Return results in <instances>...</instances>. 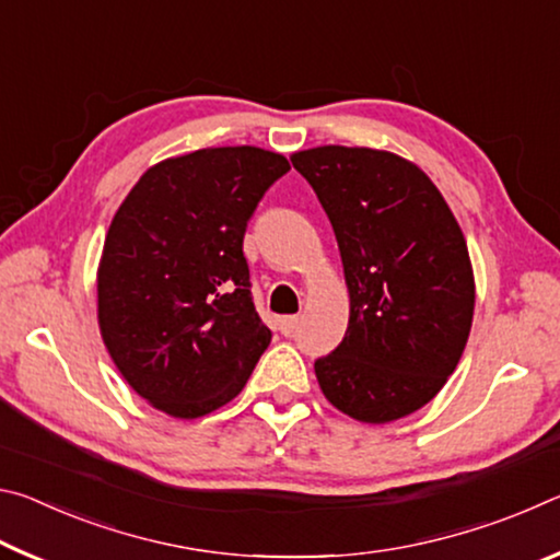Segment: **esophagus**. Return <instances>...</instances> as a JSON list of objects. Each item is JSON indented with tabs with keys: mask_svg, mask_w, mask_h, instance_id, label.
<instances>
[{
	"mask_svg": "<svg viewBox=\"0 0 560 560\" xmlns=\"http://www.w3.org/2000/svg\"><path fill=\"white\" fill-rule=\"evenodd\" d=\"M299 324H301L299 316H283V318L279 320V328H281L283 336H293V330L299 328Z\"/></svg>",
	"mask_w": 560,
	"mask_h": 560,
	"instance_id": "obj_1",
	"label": "esophagus"
}]
</instances>
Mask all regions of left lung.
Masks as SVG:
<instances>
[{
	"mask_svg": "<svg viewBox=\"0 0 560 560\" xmlns=\"http://www.w3.org/2000/svg\"><path fill=\"white\" fill-rule=\"evenodd\" d=\"M336 232L348 330L316 360L326 400L385 424L438 395L467 346L474 271L457 220L432 179L387 150L320 145L291 155Z\"/></svg>",
	"mask_w": 560,
	"mask_h": 560,
	"instance_id": "8db88e82",
	"label": "left lung"
}]
</instances>
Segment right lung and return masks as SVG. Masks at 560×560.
I'll return each mask as SVG.
<instances>
[{
    "label": "right lung",
    "instance_id": "add662e5",
    "mask_svg": "<svg viewBox=\"0 0 560 560\" xmlns=\"http://www.w3.org/2000/svg\"><path fill=\"white\" fill-rule=\"evenodd\" d=\"M289 160L205 148L148 167L113 214L98 264L101 338L132 390L195 420L242 393L271 343L242 242Z\"/></svg>",
    "mask_w": 560,
    "mask_h": 560
}]
</instances>
